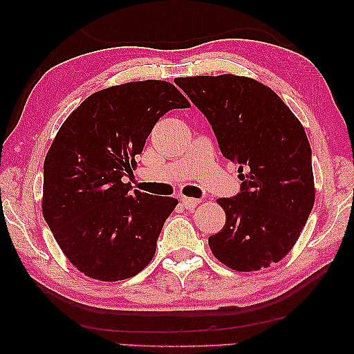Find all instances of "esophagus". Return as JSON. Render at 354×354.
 Wrapping results in <instances>:
<instances>
[{
  "instance_id": "1",
  "label": "esophagus",
  "mask_w": 354,
  "mask_h": 354,
  "mask_svg": "<svg viewBox=\"0 0 354 354\" xmlns=\"http://www.w3.org/2000/svg\"><path fill=\"white\" fill-rule=\"evenodd\" d=\"M180 203L183 205L185 209H193V207H196L198 203L200 200H196V198H188V196H182L180 198Z\"/></svg>"
}]
</instances>
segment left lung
Wrapping results in <instances>:
<instances>
[{
    "instance_id": "obj_1",
    "label": "left lung",
    "mask_w": 354,
    "mask_h": 354,
    "mask_svg": "<svg viewBox=\"0 0 354 354\" xmlns=\"http://www.w3.org/2000/svg\"><path fill=\"white\" fill-rule=\"evenodd\" d=\"M176 84L209 120L224 158L239 164L240 193L217 200L225 225L209 236L212 254L239 272L279 263L314 206L311 147L301 122L250 77H182Z\"/></svg>"
}]
</instances>
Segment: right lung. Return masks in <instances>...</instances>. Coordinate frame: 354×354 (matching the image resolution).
Here are the masks:
<instances>
[{
	"instance_id": "right-lung-1",
	"label": "right lung",
	"mask_w": 354,
	"mask_h": 354,
	"mask_svg": "<svg viewBox=\"0 0 354 354\" xmlns=\"http://www.w3.org/2000/svg\"><path fill=\"white\" fill-rule=\"evenodd\" d=\"M190 106L164 80L90 95L61 125L43 166V217L66 258L103 282L137 275L153 259L171 196L130 190L122 178L159 118Z\"/></svg>"
}]
</instances>
